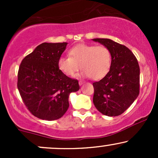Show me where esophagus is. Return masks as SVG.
Here are the masks:
<instances>
[{
    "label": "esophagus",
    "mask_w": 158,
    "mask_h": 158,
    "mask_svg": "<svg viewBox=\"0 0 158 158\" xmlns=\"http://www.w3.org/2000/svg\"><path fill=\"white\" fill-rule=\"evenodd\" d=\"M84 83H85V81H82V80H79V84L80 85H81L82 84H84Z\"/></svg>",
    "instance_id": "34e87169"
}]
</instances>
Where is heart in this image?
<instances>
[{"instance_id": "b5f03b06", "label": "heart", "mask_w": 158, "mask_h": 158, "mask_svg": "<svg viewBox=\"0 0 158 158\" xmlns=\"http://www.w3.org/2000/svg\"><path fill=\"white\" fill-rule=\"evenodd\" d=\"M69 57H61L58 66L63 73L69 77H75L80 69L81 76L99 80L110 71L112 64V54L104 45L81 44L69 50Z\"/></svg>"}]
</instances>
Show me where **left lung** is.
<instances>
[{"label": "left lung", "instance_id": "8db88e82", "mask_svg": "<svg viewBox=\"0 0 158 158\" xmlns=\"http://www.w3.org/2000/svg\"><path fill=\"white\" fill-rule=\"evenodd\" d=\"M109 48L112 54L110 71L93 83V102L100 113L109 117L122 114L139 93V67L133 52L124 45L108 39H94Z\"/></svg>", "mask_w": 158, "mask_h": 158}]
</instances>
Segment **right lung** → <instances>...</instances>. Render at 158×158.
Instances as JSON below:
<instances>
[{
  "instance_id": "right-lung-1",
  "label": "right lung",
  "mask_w": 158,
  "mask_h": 158,
  "mask_svg": "<svg viewBox=\"0 0 158 158\" xmlns=\"http://www.w3.org/2000/svg\"><path fill=\"white\" fill-rule=\"evenodd\" d=\"M68 43H42L21 61L18 89L32 115L45 120L61 118L68 109L69 95L79 90L77 79L59 70L58 61Z\"/></svg>"
}]
</instances>
